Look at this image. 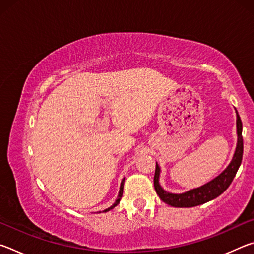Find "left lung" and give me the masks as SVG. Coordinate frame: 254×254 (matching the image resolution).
Listing matches in <instances>:
<instances>
[{"instance_id":"obj_1","label":"left lung","mask_w":254,"mask_h":254,"mask_svg":"<svg viewBox=\"0 0 254 254\" xmlns=\"http://www.w3.org/2000/svg\"><path fill=\"white\" fill-rule=\"evenodd\" d=\"M236 131H238V144H236L235 153L231 163L216 178H214L209 183L205 184L198 188H194L191 190L183 192V194H171V192L166 191L160 186V184H159L160 168H159L158 163H156V173H154L153 185L160 199L165 201L166 204L174 206V207H194V206L207 203V201L216 198V197L223 194L229 188L231 183L233 182L241 162H242L243 157L242 121H241L238 111H236Z\"/></svg>"}]
</instances>
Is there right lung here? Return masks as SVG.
I'll use <instances>...</instances> for the list:
<instances>
[{
	"mask_svg": "<svg viewBox=\"0 0 254 254\" xmlns=\"http://www.w3.org/2000/svg\"><path fill=\"white\" fill-rule=\"evenodd\" d=\"M123 185H124V178L122 179V183H121V186H120V191H119V196H118V199L115 200V203L111 206V207H109V208H106L105 210H103V212H109L110 209H112V208H114L115 206H117L119 203H120V200H121V197H122V194H123Z\"/></svg>",
	"mask_w": 254,
	"mask_h": 254,
	"instance_id": "right-lung-1",
	"label": "right lung"
}]
</instances>
